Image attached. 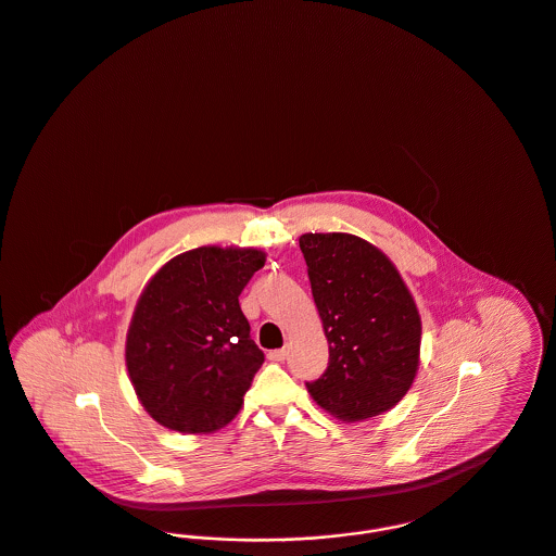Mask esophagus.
I'll use <instances>...</instances> for the list:
<instances>
[{
	"mask_svg": "<svg viewBox=\"0 0 556 556\" xmlns=\"http://www.w3.org/2000/svg\"><path fill=\"white\" fill-rule=\"evenodd\" d=\"M288 357V349L281 346V349H275V351H268V359L270 362H283Z\"/></svg>",
	"mask_w": 556,
	"mask_h": 556,
	"instance_id": "1",
	"label": "esophagus"
}]
</instances>
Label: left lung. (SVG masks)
<instances>
[{
  "label": "left lung",
  "mask_w": 556,
  "mask_h": 556,
  "mask_svg": "<svg viewBox=\"0 0 556 556\" xmlns=\"http://www.w3.org/2000/svg\"><path fill=\"white\" fill-rule=\"evenodd\" d=\"M299 243L330 344L326 372L306 389L342 421L377 417L415 381L421 346L417 304L391 260L368 241L308 232Z\"/></svg>",
  "instance_id": "left-lung-1"
}]
</instances>
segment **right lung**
<instances>
[{
  "label": "right lung",
  "mask_w": 556,
  "mask_h": 556,
  "mask_svg": "<svg viewBox=\"0 0 556 556\" xmlns=\"http://www.w3.org/2000/svg\"><path fill=\"white\" fill-rule=\"evenodd\" d=\"M264 254L199 248L169 260L146 286L127 334V368L154 421L184 433L224 428L241 410L262 349L239 296Z\"/></svg>",
  "instance_id": "1"
}]
</instances>
